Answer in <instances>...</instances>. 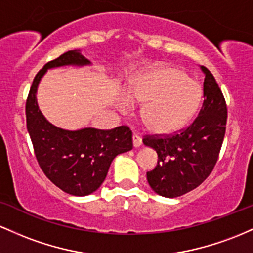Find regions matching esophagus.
Returning a JSON list of instances; mask_svg holds the SVG:
<instances>
[{"instance_id": "1", "label": "esophagus", "mask_w": 253, "mask_h": 253, "mask_svg": "<svg viewBox=\"0 0 253 253\" xmlns=\"http://www.w3.org/2000/svg\"><path fill=\"white\" fill-rule=\"evenodd\" d=\"M132 143H134L135 148H137V147H141V144H142V138H141L138 135L134 134V135H132Z\"/></svg>"}]
</instances>
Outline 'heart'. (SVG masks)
I'll return each instance as SVG.
<instances>
[{
	"instance_id": "obj_1",
	"label": "heart",
	"mask_w": 253,
	"mask_h": 253,
	"mask_svg": "<svg viewBox=\"0 0 253 253\" xmlns=\"http://www.w3.org/2000/svg\"><path fill=\"white\" fill-rule=\"evenodd\" d=\"M201 86L183 70L159 67L131 81L127 95L118 98V109L129 112L132 103L143 104L144 126L155 134H171L185 126L200 106Z\"/></svg>"
}]
</instances>
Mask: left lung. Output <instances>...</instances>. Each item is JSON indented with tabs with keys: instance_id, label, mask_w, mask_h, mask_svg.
Here are the masks:
<instances>
[{
	"instance_id": "1",
	"label": "left lung",
	"mask_w": 253,
	"mask_h": 253,
	"mask_svg": "<svg viewBox=\"0 0 253 253\" xmlns=\"http://www.w3.org/2000/svg\"><path fill=\"white\" fill-rule=\"evenodd\" d=\"M201 69L204 100L195 121L173 135L143 137L144 146L158 153V165L147 172V180L164 197H178L201 185L214 169L225 137L226 100L212 74Z\"/></svg>"
}]
</instances>
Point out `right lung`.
<instances>
[{"label": "right lung", "instance_id": "add662e5", "mask_svg": "<svg viewBox=\"0 0 253 253\" xmlns=\"http://www.w3.org/2000/svg\"><path fill=\"white\" fill-rule=\"evenodd\" d=\"M90 64L80 50L47 62L33 80L26 100L27 131L42 171L62 191L87 196L103 184L112 160L132 149V132L126 126L111 130L84 127L64 130L50 123L37 103V88L47 69Z\"/></svg>", "mask_w": 253, "mask_h": 253}]
</instances>
